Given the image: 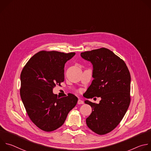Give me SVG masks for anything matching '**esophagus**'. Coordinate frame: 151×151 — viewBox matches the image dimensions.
Listing matches in <instances>:
<instances>
[{
  "mask_svg": "<svg viewBox=\"0 0 151 151\" xmlns=\"http://www.w3.org/2000/svg\"><path fill=\"white\" fill-rule=\"evenodd\" d=\"M83 104V101H82V100H81V99H78V104Z\"/></svg>",
  "mask_w": 151,
  "mask_h": 151,
  "instance_id": "obj_1",
  "label": "esophagus"
}]
</instances>
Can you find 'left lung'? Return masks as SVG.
Instances as JSON below:
<instances>
[{
  "label": "left lung",
  "mask_w": 151,
  "mask_h": 151,
  "mask_svg": "<svg viewBox=\"0 0 151 151\" xmlns=\"http://www.w3.org/2000/svg\"><path fill=\"white\" fill-rule=\"evenodd\" d=\"M81 56L93 66V79L84 96L101 98L99 104L85 101L92 107L86 123L95 133L105 134L117 126L129 108L130 74L124 62L107 48L85 52Z\"/></svg>",
  "instance_id": "8db88e82"
}]
</instances>
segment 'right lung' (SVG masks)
Returning a JSON list of instances; mask_svg holds the SVG:
<instances>
[{
    "label": "right lung",
    "mask_w": 151,
    "mask_h": 151,
    "mask_svg": "<svg viewBox=\"0 0 151 151\" xmlns=\"http://www.w3.org/2000/svg\"><path fill=\"white\" fill-rule=\"evenodd\" d=\"M75 53L41 51L27 63L21 73L20 95L31 120L40 129L52 132L62 126L78 98L68 93L62 98L53 92L64 81V68Z\"/></svg>",
    "instance_id": "right-lung-1"
}]
</instances>
